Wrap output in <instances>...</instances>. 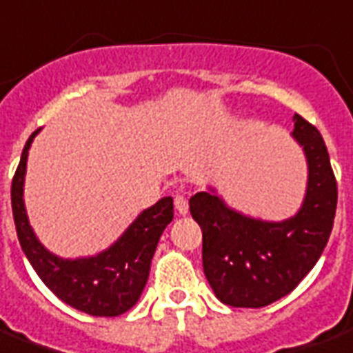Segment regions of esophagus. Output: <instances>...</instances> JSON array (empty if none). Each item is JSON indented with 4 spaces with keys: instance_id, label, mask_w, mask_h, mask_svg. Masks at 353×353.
Wrapping results in <instances>:
<instances>
[{
    "instance_id": "1",
    "label": "esophagus",
    "mask_w": 353,
    "mask_h": 353,
    "mask_svg": "<svg viewBox=\"0 0 353 353\" xmlns=\"http://www.w3.org/2000/svg\"><path fill=\"white\" fill-rule=\"evenodd\" d=\"M174 205H176L177 214H187L188 212V201L185 196H176V200H174Z\"/></svg>"
}]
</instances>
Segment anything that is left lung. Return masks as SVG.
Returning a JSON list of instances; mask_svg holds the SVG:
<instances>
[{
  "label": "left lung",
  "instance_id": "1",
  "mask_svg": "<svg viewBox=\"0 0 353 353\" xmlns=\"http://www.w3.org/2000/svg\"><path fill=\"white\" fill-rule=\"evenodd\" d=\"M294 139L307 159V190L300 211L281 222L252 219L228 207L212 188L188 205L203 233V272L220 302L265 307L296 289L316 265L337 211V181L319 129L294 114Z\"/></svg>",
  "mask_w": 353,
  "mask_h": 353
}]
</instances>
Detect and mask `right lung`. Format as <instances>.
I'll use <instances>...</instances> for the list:
<instances>
[{"label":"right lung","mask_w":353,"mask_h":353,"mask_svg":"<svg viewBox=\"0 0 353 353\" xmlns=\"http://www.w3.org/2000/svg\"><path fill=\"white\" fill-rule=\"evenodd\" d=\"M37 129L27 139L10 187L12 216L23 254L48 289L70 307L92 316H118L139 302L150 276L153 254L174 219V200L166 196L131 222L123 235L101 254L63 259L40 244L23 203L27 155Z\"/></svg>","instance_id":"1"}]
</instances>
